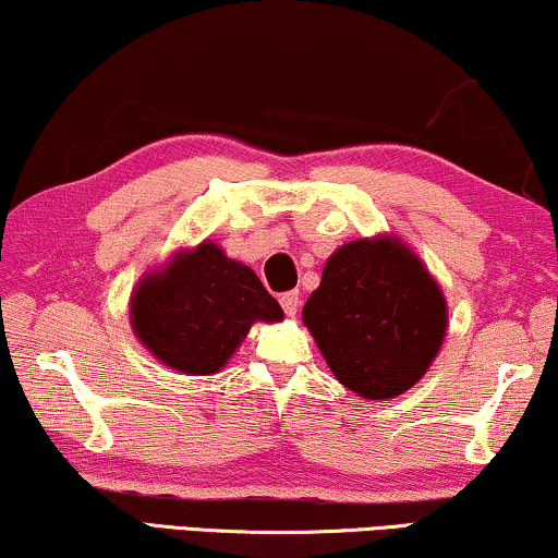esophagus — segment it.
Returning <instances> with one entry per match:
<instances>
[{"instance_id": "obj_1", "label": "esophagus", "mask_w": 558, "mask_h": 558, "mask_svg": "<svg viewBox=\"0 0 558 558\" xmlns=\"http://www.w3.org/2000/svg\"><path fill=\"white\" fill-rule=\"evenodd\" d=\"M298 303H301V298H298V293H282L280 295V305L282 311H286V316L293 318L298 313Z\"/></svg>"}]
</instances>
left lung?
I'll return each mask as SVG.
<instances>
[{"instance_id": "left-lung-1", "label": "left lung", "mask_w": 558, "mask_h": 558, "mask_svg": "<svg viewBox=\"0 0 558 558\" xmlns=\"http://www.w3.org/2000/svg\"><path fill=\"white\" fill-rule=\"evenodd\" d=\"M303 324L328 368L364 399H391L414 387L447 331L437 280L402 240H354L326 260Z\"/></svg>"}]
</instances>
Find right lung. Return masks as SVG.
Returning a JSON list of instances; mask_svg holds the SVG:
<instances>
[{
	"instance_id": "1",
	"label": "right lung",
	"mask_w": 558,
	"mask_h": 558,
	"mask_svg": "<svg viewBox=\"0 0 558 558\" xmlns=\"http://www.w3.org/2000/svg\"><path fill=\"white\" fill-rule=\"evenodd\" d=\"M129 316L161 364L207 376L230 361L255 320L276 324L282 308L247 265L204 240L138 280Z\"/></svg>"
}]
</instances>
